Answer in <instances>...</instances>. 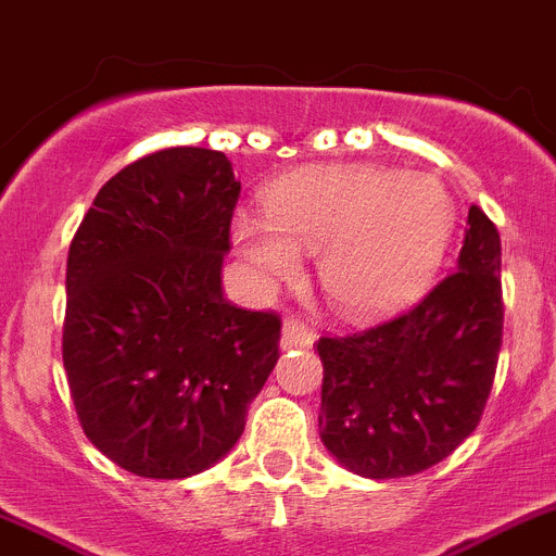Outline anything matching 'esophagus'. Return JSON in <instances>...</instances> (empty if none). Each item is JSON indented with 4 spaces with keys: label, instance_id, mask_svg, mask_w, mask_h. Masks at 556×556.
<instances>
[{
    "label": "esophagus",
    "instance_id": "34e87169",
    "mask_svg": "<svg viewBox=\"0 0 556 556\" xmlns=\"http://www.w3.org/2000/svg\"><path fill=\"white\" fill-rule=\"evenodd\" d=\"M315 342L313 329L304 320L288 318L282 324V349H309Z\"/></svg>",
    "mask_w": 556,
    "mask_h": 556
}]
</instances>
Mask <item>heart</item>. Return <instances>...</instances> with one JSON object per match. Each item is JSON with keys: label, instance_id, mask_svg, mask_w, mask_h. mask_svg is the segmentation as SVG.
I'll use <instances>...</instances> for the list:
<instances>
[{"label": "heart", "instance_id": "heart-1", "mask_svg": "<svg viewBox=\"0 0 556 556\" xmlns=\"http://www.w3.org/2000/svg\"><path fill=\"white\" fill-rule=\"evenodd\" d=\"M455 230V202L439 178L378 164L290 173L263 194V216L232 219V247L263 285L302 271L318 252V285L345 318L412 302L435 277Z\"/></svg>", "mask_w": 556, "mask_h": 556}]
</instances>
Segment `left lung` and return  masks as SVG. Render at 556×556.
<instances>
[{
    "mask_svg": "<svg viewBox=\"0 0 556 556\" xmlns=\"http://www.w3.org/2000/svg\"><path fill=\"white\" fill-rule=\"evenodd\" d=\"M450 277L403 315L349 337H320V442L370 480L430 469L482 417L502 349V241L469 207Z\"/></svg>",
    "mask_w": 556,
    "mask_h": 556,
    "instance_id": "1",
    "label": "left lung"
}]
</instances>
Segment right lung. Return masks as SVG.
I'll return each mask as SVG.
<instances>
[{
  "instance_id": "1",
  "label": "right lung",
  "mask_w": 556,
  "mask_h": 556,
  "mask_svg": "<svg viewBox=\"0 0 556 556\" xmlns=\"http://www.w3.org/2000/svg\"><path fill=\"white\" fill-rule=\"evenodd\" d=\"M238 194L219 150H159L103 184L67 252L71 397L87 439L137 477L225 458L279 359L277 315L222 288Z\"/></svg>"
}]
</instances>
